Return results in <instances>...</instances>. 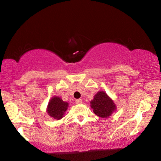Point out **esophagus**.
Segmentation results:
<instances>
[{"mask_svg": "<svg viewBox=\"0 0 161 161\" xmlns=\"http://www.w3.org/2000/svg\"><path fill=\"white\" fill-rule=\"evenodd\" d=\"M75 102L77 104H80V103H82V100H81V99H76Z\"/></svg>", "mask_w": 161, "mask_h": 161, "instance_id": "obj_1", "label": "esophagus"}]
</instances>
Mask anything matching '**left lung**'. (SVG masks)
Here are the masks:
<instances>
[{"instance_id": "8db88e82", "label": "left lung", "mask_w": 161, "mask_h": 161, "mask_svg": "<svg viewBox=\"0 0 161 161\" xmlns=\"http://www.w3.org/2000/svg\"><path fill=\"white\" fill-rule=\"evenodd\" d=\"M91 107L94 114L102 118L110 116L116 109V106L107 94L103 92H99L91 102Z\"/></svg>"}]
</instances>
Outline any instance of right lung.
Instances as JSON below:
<instances>
[{
	"mask_svg": "<svg viewBox=\"0 0 161 161\" xmlns=\"http://www.w3.org/2000/svg\"><path fill=\"white\" fill-rule=\"evenodd\" d=\"M67 102H63L59 97H54L49 102L47 111L51 117L59 120L62 118L67 109Z\"/></svg>",
	"mask_w": 161,
	"mask_h": 161,
	"instance_id": "1",
	"label": "right lung"
}]
</instances>
